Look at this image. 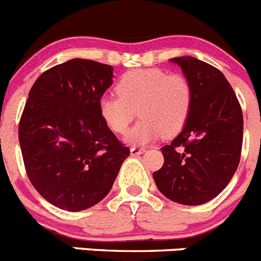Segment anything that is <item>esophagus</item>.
<instances>
[{"mask_svg":"<svg viewBox=\"0 0 261 261\" xmlns=\"http://www.w3.org/2000/svg\"><path fill=\"white\" fill-rule=\"evenodd\" d=\"M144 152H145L144 148L131 147V149H130V154L131 155H139V154H142V153H144Z\"/></svg>","mask_w":261,"mask_h":261,"instance_id":"obj_1","label":"esophagus"}]
</instances>
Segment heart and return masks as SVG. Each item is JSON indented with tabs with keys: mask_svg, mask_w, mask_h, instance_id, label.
Here are the masks:
<instances>
[{
	"mask_svg": "<svg viewBox=\"0 0 261 261\" xmlns=\"http://www.w3.org/2000/svg\"><path fill=\"white\" fill-rule=\"evenodd\" d=\"M116 94L100 97L99 113L116 134H125L138 114L142 119L126 138L131 144H147L161 135L174 138L187 125L193 108L189 80L157 68L123 73L116 84Z\"/></svg>",
	"mask_w": 261,
	"mask_h": 261,
	"instance_id": "b5f03b06",
	"label": "heart"
}]
</instances>
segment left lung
<instances>
[{
    "instance_id": "8db88e82",
    "label": "left lung",
    "mask_w": 261,
    "mask_h": 261,
    "mask_svg": "<svg viewBox=\"0 0 261 261\" xmlns=\"http://www.w3.org/2000/svg\"><path fill=\"white\" fill-rule=\"evenodd\" d=\"M193 87L191 117L171 144L161 148L164 166L153 172L171 201L197 206L215 198L237 170L243 116L232 86L218 68L192 57L171 59Z\"/></svg>"
}]
</instances>
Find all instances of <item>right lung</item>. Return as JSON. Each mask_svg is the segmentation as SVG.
<instances>
[{"label": "right lung", "instance_id": "add662e5", "mask_svg": "<svg viewBox=\"0 0 261 261\" xmlns=\"http://www.w3.org/2000/svg\"><path fill=\"white\" fill-rule=\"evenodd\" d=\"M113 67L87 59L55 65L36 80L19 122V143L32 186L51 204L82 211L113 187L130 149L99 113Z\"/></svg>", "mask_w": 261, "mask_h": 261}]
</instances>
